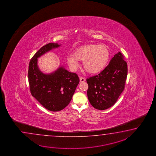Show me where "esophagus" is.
<instances>
[{
	"label": "esophagus",
	"instance_id": "obj_1",
	"mask_svg": "<svg viewBox=\"0 0 156 156\" xmlns=\"http://www.w3.org/2000/svg\"><path fill=\"white\" fill-rule=\"evenodd\" d=\"M80 81L81 83H83L85 81V79L83 78V77H80Z\"/></svg>",
	"mask_w": 156,
	"mask_h": 156
}]
</instances>
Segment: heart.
<instances>
[{
	"label": "heart",
	"instance_id": "1",
	"mask_svg": "<svg viewBox=\"0 0 156 156\" xmlns=\"http://www.w3.org/2000/svg\"><path fill=\"white\" fill-rule=\"evenodd\" d=\"M109 56V50L105 45L90 44L75 50L73 56H67V62L73 70H76L79 67V61H83L85 70L89 73H95L103 70Z\"/></svg>",
	"mask_w": 156,
	"mask_h": 156
}]
</instances>
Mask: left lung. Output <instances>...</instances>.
I'll use <instances>...</instances> for the list:
<instances>
[{
  "mask_svg": "<svg viewBox=\"0 0 156 156\" xmlns=\"http://www.w3.org/2000/svg\"><path fill=\"white\" fill-rule=\"evenodd\" d=\"M127 73V63L119 52L100 73L86 79L87 95L91 105L98 110L113 106L124 89Z\"/></svg>",
  "mask_w": 156,
  "mask_h": 156,
  "instance_id": "obj_1",
  "label": "left lung"
}]
</instances>
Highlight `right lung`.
Returning <instances> with one entry per match:
<instances>
[{"label": "right lung", "mask_w": 156, "mask_h": 156, "mask_svg": "<svg viewBox=\"0 0 156 156\" xmlns=\"http://www.w3.org/2000/svg\"><path fill=\"white\" fill-rule=\"evenodd\" d=\"M61 45L50 43L38 50L30 60L28 81L32 95L46 109L52 112L63 109L70 103L80 80L76 73L61 66L52 73L45 74L37 65L38 58Z\"/></svg>", "instance_id": "1"}]
</instances>
